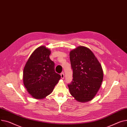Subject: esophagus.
I'll list each match as a JSON object with an SVG mask.
<instances>
[{
  "instance_id": "34e87169",
  "label": "esophagus",
  "mask_w": 127,
  "mask_h": 127,
  "mask_svg": "<svg viewBox=\"0 0 127 127\" xmlns=\"http://www.w3.org/2000/svg\"><path fill=\"white\" fill-rule=\"evenodd\" d=\"M61 78H62V79H64V73H61Z\"/></svg>"
}]
</instances>
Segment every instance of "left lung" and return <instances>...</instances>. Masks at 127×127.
<instances>
[{
	"mask_svg": "<svg viewBox=\"0 0 127 127\" xmlns=\"http://www.w3.org/2000/svg\"><path fill=\"white\" fill-rule=\"evenodd\" d=\"M73 80L68 85L71 95L80 102L94 98L99 90L103 75L101 65L92 51L78 46L70 52Z\"/></svg>",
	"mask_w": 127,
	"mask_h": 127,
	"instance_id": "1",
	"label": "left lung"
}]
</instances>
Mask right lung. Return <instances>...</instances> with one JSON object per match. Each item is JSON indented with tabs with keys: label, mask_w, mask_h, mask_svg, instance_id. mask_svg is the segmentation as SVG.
Masks as SVG:
<instances>
[{
	"label": "right lung",
	"mask_w": 127,
	"mask_h": 127,
	"mask_svg": "<svg viewBox=\"0 0 127 127\" xmlns=\"http://www.w3.org/2000/svg\"><path fill=\"white\" fill-rule=\"evenodd\" d=\"M50 49L42 46L32 53L25 66L23 81L32 97L42 99L53 92L61 79L55 72V64L50 59Z\"/></svg>",
	"instance_id": "1"
}]
</instances>
